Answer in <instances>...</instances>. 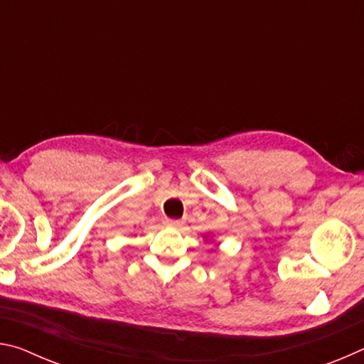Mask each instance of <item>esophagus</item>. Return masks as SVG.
<instances>
[{
	"mask_svg": "<svg viewBox=\"0 0 364 364\" xmlns=\"http://www.w3.org/2000/svg\"><path fill=\"white\" fill-rule=\"evenodd\" d=\"M165 225H167V226H171V228H181V226H183V221H181V220L167 218V220H165Z\"/></svg>",
	"mask_w": 364,
	"mask_h": 364,
	"instance_id": "1",
	"label": "esophagus"
}]
</instances>
